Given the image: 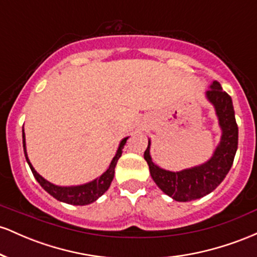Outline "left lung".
Here are the masks:
<instances>
[{
    "mask_svg": "<svg viewBox=\"0 0 257 257\" xmlns=\"http://www.w3.org/2000/svg\"><path fill=\"white\" fill-rule=\"evenodd\" d=\"M206 98L215 106L222 129L220 145L206 163L174 173L153 163L150 156V141L144 153L153 181L164 193L178 202H190L213 192L228 174L237 152L238 125L231 96L222 90L219 82L215 81L206 91Z\"/></svg>",
    "mask_w": 257,
    "mask_h": 257,
    "instance_id": "left-lung-1",
    "label": "left lung"
}]
</instances>
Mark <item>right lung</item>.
<instances>
[{
  "label": "right lung",
  "mask_w": 257,
  "mask_h": 257,
  "mask_svg": "<svg viewBox=\"0 0 257 257\" xmlns=\"http://www.w3.org/2000/svg\"><path fill=\"white\" fill-rule=\"evenodd\" d=\"M126 140H128V138H124L122 141H120L118 150H117L116 156H114L113 159H112L110 167H108V169L106 170L100 178L95 179L91 182H88V184L85 185L71 186V187H61V186L53 185L49 181H47L46 179H43L42 176H41L40 174L34 169V167L31 166L30 161H29L28 158V155H26L25 134H24V129H23V146H24L25 158L26 161H28L29 167H30L31 172L34 174L35 179H36L38 184L42 186L44 190L51 194V196L54 197L55 199L60 200V202L67 203V204H72V205L90 204V203L95 202L100 196H102V194L108 190L112 180H113L114 168H116L117 161H118L120 156H122V149L123 146L125 145Z\"/></svg>",
  "instance_id": "1"
}]
</instances>
